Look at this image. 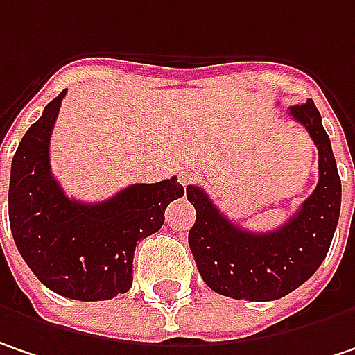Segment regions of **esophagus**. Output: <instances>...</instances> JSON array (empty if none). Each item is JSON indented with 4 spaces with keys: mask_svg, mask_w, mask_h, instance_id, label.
<instances>
[{
    "mask_svg": "<svg viewBox=\"0 0 355 355\" xmlns=\"http://www.w3.org/2000/svg\"><path fill=\"white\" fill-rule=\"evenodd\" d=\"M191 180H193V173H189V171H187V173H180V184H182V187H187Z\"/></svg>",
    "mask_w": 355,
    "mask_h": 355,
    "instance_id": "34e87169",
    "label": "esophagus"
}]
</instances>
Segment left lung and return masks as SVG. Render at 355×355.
<instances>
[{
  "mask_svg": "<svg viewBox=\"0 0 355 355\" xmlns=\"http://www.w3.org/2000/svg\"><path fill=\"white\" fill-rule=\"evenodd\" d=\"M289 116L305 126L318 146L320 180L300 211L279 229L269 233L241 229L200 187H187V198L197 211L189 245L202 282L220 295L249 302L285 297L318 271L329 251L342 207V180L331 142L313 100L291 106Z\"/></svg>",
  "mask_w": 355,
  "mask_h": 355,
  "instance_id": "left-lung-1",
  "label": "left lung"
}]
</instances>
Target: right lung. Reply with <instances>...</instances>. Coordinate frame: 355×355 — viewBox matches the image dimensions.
<instances>
[{
  "mask_svg": "<svg viewBox=\"0 0 355 355\" xmlns=\"http://www.w3.org/2000/svg\"><path fill=\"white\" fill-rule=\"evenodd\" d=\"M66 90L24 135L10 177V227L19 255L53 293L104 302L132 285L136 243L164 223L168 202L184 195L177 177L130 184L108 200L66 197L50 171V136Z\"/></svg>",
  "mask_w": 355,
  "mask_h": 355,
  "instance_id": "add662e5",
  "label": "right lung"
}]
</instances>
